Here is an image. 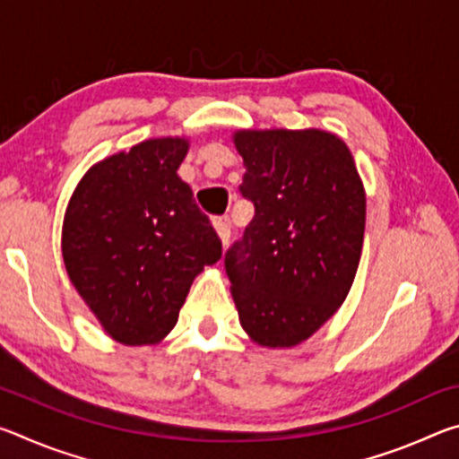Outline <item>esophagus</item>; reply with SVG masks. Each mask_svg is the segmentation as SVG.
I'll return each instance as SVG.
<instances>
[{
  "label": "esophagus",
  "instance_id": "34e87169",
  "mask_svg": "<svg viewBox=\"0 0 459 459\" xmlns=\"http://www.w3.org/2000/svg\"><path fill=\"white\" fill-rule=\"evenodd\" d=\"M214 229H216V232H219L222 247H227L229 240H230V222H229V219H214Z\"/></svg>",
  "mask_w": 459,
  "mask_h": 459
}]
</instances>
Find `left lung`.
<instances>
[{
	"mask_svg": "<svg viewBox=\"0 0 459 459\" xmlns=\"http://www.w3.org/2000/svg\"><path fill=\"white\" fill-rule=\"evenodd\" d=\"M240 194L255 216L224 255L253 342L291 348L344 304L360 263L367 194L348 145L322 129H243Z\"/></svg>",
	"mask_w": 459,
	"mask_h": 459,
	"instance_id": "1",
	"label": "left lung"
}]
</instances>
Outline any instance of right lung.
Listing matches in <instances>:
<instances>
[{"label":"right lung","mask_w":459,"mask_h":459,"mask_svg":"<svg viewBox=\"0 0 459 459\" xmlns=\"http://www.w3.org/2000/svg\"><path fill=\"white\" fill-rule=\"evenodd\" d=\"M188 139H147L92 166L62 224L66 273L113 340L155 344L222 243L178 176Z\"/></svg>","instance_id":"add662e5"}]
</instances>
